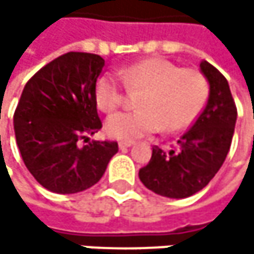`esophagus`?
<instances>
[{
	"instance_id": "obj_1",
	"label": "esophagus",
	"mask_w": 254,
	"mask_h": 254,
	"mask_svg": "<svg viewBox=\"0 0 254 254\" xmlns=\"http://www.w3.org/2000/svg\"><path fill=\"white\" fill-rule=\"evenodd\" d=\"M134 143H131V141H120L119 143V148L122 149V151H125V149H128V148H131Z\"/></svg>"
}]
</instances>
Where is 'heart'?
Returning <instances> with one entry per match:
<instances>
[{"mask_svg": "<svg viewBox=\"0 0 254 254\" xmlns=\"http://www.w3.org/2000/svg\"><path fill=\"white\" fill-rule=\"evenodd\" d=\"M117 76L128 91H141L137 111L119 113L106 119L105 132L119 141H134L164 129H188L199 117L209 97V82L193 68L149 58L122 66ZM123 90L113 74H103L94 85V99L105 113H113L123 103Z\"/></svg>", "mask_w": 254, "mask_h": 254, "instance_id": "obj_1", "label": "heart"}]
</instances>
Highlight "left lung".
Masks as SVG:
<instances>
[{
  "instance_id": "8db88e82",
  "label": "left lung",
  "mask_w": 254,
  "mask_h": 254,
  "mask_svg": "<svg viewBox=\"0 0 254 254\" xmlns=\"http://www.w3.org/2000/svg\"><path fill=\"white\" fill-rule=\"evenodd\" d=\"M209 82V99L192 128L180 137L178 148L166 152L152 148L140 181L166 198H188L204 189L226 160L236 123V106L227 79L207 61L199 64Z\"/></svg>"
}]
</instances>
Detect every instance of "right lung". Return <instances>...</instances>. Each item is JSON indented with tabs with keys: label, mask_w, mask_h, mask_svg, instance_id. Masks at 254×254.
<instances>
[{
	"label": "right lung",
	"mask_w": 254,
	"mask_h": 254,
	"mask_svg": "<svg viewBox=\"0 0 254 254\" xmlns=\"http://www.w3.org/2000/svg\"><path fill=\"white\" fill-rule=\"evenodd\" d=\"M103 66L99 55L70 52L24 86L13 116L16 144L25 168L47 190L66 195L90 189L119 151L116 141L79 146L102 128L94 85Z\"/></svg>",
	"instance_id": "obj_1"
}]
</instances>
